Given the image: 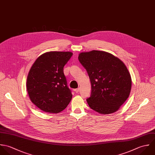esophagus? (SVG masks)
<instances>
[{
	"instance_id": "1",
	"label": "esophagus",
	"mask_w": 155,
	"mask_h": 155,
	"mask_svg": "<svg viewBox=\"0 0 155 155\" xmlns=\"http://www.w3.org/2000/svg\"><path fill=\"white\" fill-rule=\"evenodd\" d=\"M74 91L75 92V93H78V92H79V91H80V88H78V89H75V90H74Z\"/></svg>"
}]
</instances>
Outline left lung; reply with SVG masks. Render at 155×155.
Wrapping results in <instances>:
<instances>
[{
	"mask_svg": "<svg viewBox=\"0 0 155 155\" xmlns=\"http://www.w3.org/2000/svg\"><path fill=\"white\" fill-rule=\"evenodd\" d=\"M78 60L91 83V96L86 99L90 108L102 114L118 110L129 97L132 86L124 62L109 53L97 50L81 53Z\"/></svg>",
	"mask_w": 155,
	"mask_h": 155,
	"instance_id": "1",
	"label": "left lung"
}]
</instances>
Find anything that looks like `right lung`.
<instances>
[{
    "label": "right lung",
    "mask_w": 155,
    "mask_h": 155,
    "mask_svg": "<svg viewBox=\"0 0 155 155\" xmlns=\"http://www.w3.org/2000/svg\"><path fill=\"white\" fill-rule=\"evenodd\" d=\"M72 56L71 52H47L33 64L26 86L31 102L40 110L58 113L69 104L72 94L67 85L63 67Z\"/></svg>",
    "instance_id": "right-lung-1"
}]
</instances>
